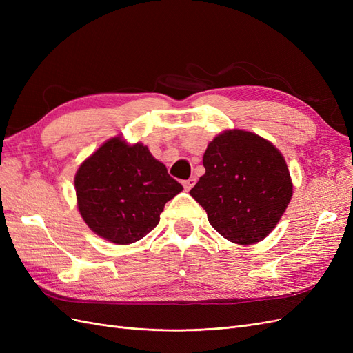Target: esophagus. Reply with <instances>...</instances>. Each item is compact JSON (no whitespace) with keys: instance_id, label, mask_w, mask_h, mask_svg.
<instances>
[{"instance_id":"obj_1","label":"esophagus","mask_w":353,"mask_h":353,"mask_svg":"<svg viewBox=\"0 0 353 353\" xmlns=\"http://www.w3.org/2000/svg\"><path fill=\"white\" fill-rule=\"evenodd\" d=\"M194 184H196V178H188V179H184V181H183V185H184V188H185L187 191L193 188Z\"/></svg>"}]
</instances>
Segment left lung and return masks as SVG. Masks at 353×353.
Returning <instances> with one entry per match:
<instances>
[{"mask_svg": "<svg viewBox=\"0 0 353 353\" xmlns=\"http://www.w3.org/2000/svg\"><path fill=\"white\" fill-rule=\"evenodd\" d=\"M203 166L206 172L190 194L206 210L210 225L237 244L268 236L293 194L281 153L259 135L234 130L209 143Z\"/></svg>", "mask_w": 353, "mask_h": 353, "instance_id": "1", "label": "left lung"}]
</instances>
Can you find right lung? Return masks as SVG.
Wrapping results in <instances>:
<instances>
[{
  "label": "right lung",
  "mask_w": 353,
  "mask_h": 353,
  "mask_svg": "<svg viewBox=\"0 0 353 353\" xmlns=\"http://www.w3.org/2000/svg\"><path fill=\"white\" fill-rule=\"evenodd\" d=\"M74 190L81 215L95 234L131 244L156 228L166 201L183 185L145 145H128L116 137L79 166Z\"/></svg>",
  "instance_id": "obj_1"
}]
</instances>
